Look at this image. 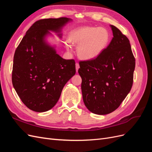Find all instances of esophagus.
<instances>
[{
  "label": "esophagus",
  "mask_w": 152,
  "mask_h": 152,
  "mask_svg": "<svg viewBox=\"0 0 152 152\" xmlns=\"http://www.w3.org/2000/svg\"><path fill=\"white\" fill-rule=\"evenodd\" d=\"M75 66H76V71H77V72H78V70H79V68H80L79 63H76V64H75Z\"/></svg>",
  "instance_id": "1"
}]
</instances>
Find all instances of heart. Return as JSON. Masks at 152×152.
Here are the masks:
<instances>
[{
  "label": "heart",
  "instance_id": "obj_1",
  "mask_svg": "<svg viewBox=\"0 0 152 152\" xmlns=\"http://www.w3.org/2000/svg\"><path fill=\"white\" fill-rule=\"evenodd\" d=\"M69 42L79 45L78 54L84 59L97 58L107 48L110 40L109 31L104 28L84 26L72 31L68 36ZM68 50L70 44H66Z\"/></svg>",
  "mask_w": 152,
  "mask_h": 152
}]
</instances>
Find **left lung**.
Masks as SVG:
<instances>
[{"label": "left lung", "mask_w": 152, "mask_h": 152, "mask_svg": "<svg viewBox=\"0 0 152 152\" xmlns=\"http://www.w3.org/2000/svg\"><path fill=\"white\" fill-rule=\"evenodd\" d=\"M113 37L99 56L80 61L84 103L90 112L106 115L117 109L133 84L135 58L129 40L111 25Z\"/></svg>", "instance_id": "1"}]
</instances>
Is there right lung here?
<instances>
[{
    "mask_svg": "<svg viewBox=\"0 0 152 152\" xmlns=\"http://www.w3.org/2000/svg\"><path fill=\"white\" fill-rule=\"evenodd\" d=\"M70 20L48 18L35 21L17 47L13 59L12 82L27 108L44 112L51 109L63 87L75 74L74 59H65L44 41L48 30L58 31Z\"/></svg>",
    "mask_w": 152,
    "mask_h": 152,
    "instance_id": "obj_1",
    "label": "right lung"
}]
</instances>
